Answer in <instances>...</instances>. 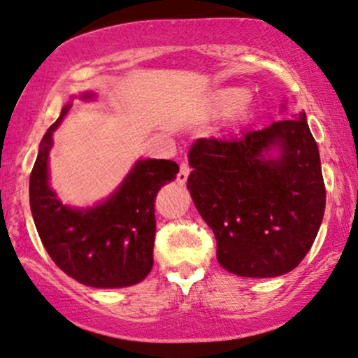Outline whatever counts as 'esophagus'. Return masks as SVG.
I'll return each instance as SVG.
<instances>
[{
  "label": "esophagus",
  "instance_id": "esophagus-1",
  "mask_svg": "<svg viewBox=\"0 0 358 358\" xmlns=\"http://www.w3.org/2000/svg\"><path fill=\"white\" fill-rule=\"evenodd\" d=\"M189 174H191V166H189V162H180L179 166V174H178V182L179 184H184L189 178Z\"/></svg>",
  "mask_w": 358,
  "mask_h": 358
}]
</instances>
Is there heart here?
<instances>
[{
    "instance_id": "b5f03b06",
    "label": "heart",
    "mask_w": 358,
    "mask_h": 358,
    "mask_svg": "<svg viewBox=\"0 0 358 358\" xmlns=\"http://www.w3.org/2000/svg\"><path fill=\"white\" fill-rule=\"evenodd\" d=\"M249 101V91L244 87H226L214 98V108L220 114H234L241 111Z\"/></svg>"
}]
</instances>
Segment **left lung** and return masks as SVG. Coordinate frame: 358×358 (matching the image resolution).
<instances>
[{"label": "left lung", "mask_w": 358, "mask_h": 358, "mask_svg": "<svg viewBox=\"0 0 358 358\" xmlns=\"http://www.w3.org/2000/svg\"><path fill=\"white\" fill-rule=\"evenodd\" d=\"M272 147L281 149L277 159L265 157ZM189 164L187 187L226 271L277 277L302 262L325 210L319 148L306 114L239 136L197 139Z\"/></svg>", "instance_id": "left-lung-1"}]
</instances>
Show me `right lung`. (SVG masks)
I'll return each instance as SVG.
<instances>
[{
  "instance_id": "1",
  "label": "right lung",
  "mask_w": 358,
  "mask_h": 358,
  "mask_svg": "<svg viewBox=\"0 0 358 358\" xmlns=\"http://www.w3.org/2000/svg\"><path fill=\"white\" fill-rule=\"evenodd\" d=\"M69 108L71 104L64 106L44 134L29 176V204L38 234L52 262L74 280L96 289L138 284L154 264L156 196L176 178L179 166L166 159L139 161L103 204L86 210L66 207L48 184V154L52 131Z\"/></svg>"
}]
</instances>
